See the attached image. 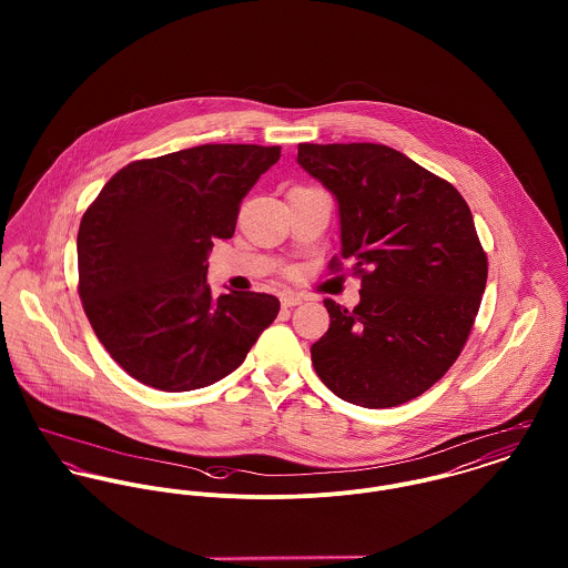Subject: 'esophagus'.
Listing matches in <instances>:
<instances>
[{"mask_svg":"<svg viewBox=\"0 0 568 568\" xmlns=\"http://www.w3.org/2000/svg\"><path fill=\"white\" fill-rule=\"evenodd\" d=\"M280 302H282V306H284V308H293V306L302 304V297H300V295L288 293V295H282V297H280Z\"/></svg>","mask_w":568,"mask_h":568,"instance_id":"esophagus-1","label":"esophagus"}]
</instances>
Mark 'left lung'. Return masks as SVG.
Here are the masks:
<instances>
[{"label": "left lung", "mask_w": 568, "mask_h": 568, "mask_svg": "<svg viewBox=\"0 0 568 568\" xmlns=\"http://www.w3.org/2000/svg\"><path fill=\"white\" fill-rule=\"evenodd\" d=\"M297 163L336 199L338 255L361 275L354 311L324 302L329 327L311 347L315 372L345 403H408L457 361L481 306L487 257L470 207L448 181L383 144H300Z\"/></svg>", "instance_id": "1"}]
</instances>
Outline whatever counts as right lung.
<instances>
[{"mask_svg": "<svg viewBox=\"0 0 568 568\" xmlns=\"http://www.w3.org/2000/svg\"><path fill=\"white\" fill-rule=\"evenodd\" d=\"M280 146L203 144L115 172L79 230V293L111 358L162 392H192L232 374L273 324L280 300L212 297L207 255L232 239L246 192Z\"/></svg>", "mask_w": 568, "mask_h": 568, "instance_id": "obj_1", "label": "right lung"}]
</instances>
